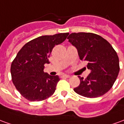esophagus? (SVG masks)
<instances>
[{
    "label": "esophagus",
    "mask_w": 124,
    "mask_h": 124,
    "mask_svg": "<svg viewBox=\"0 0 124 124\" xmlns=\"http://www.w3.org/2000/svg\"><path fill=\"white\" fill-rule=\"evenodd\" d=\"M70 75H68V74H64V75H62V77H63V78H70Z\"/></svg>",
    "instance_id": "34e87169"
}]
</instances>
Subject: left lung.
Returning a JSON list of instances; mask_svg holds the SVG:
<instances>
[{
    "instance_id": "obj_1",
    "label": "left lung",
    "mask_w": 124,
    "mask_h": 124,
    "mask_svg": "<svg viewBox=\"0 0 124 124\" xmlns=\"http://www.w3.org/2000/svg\"><path fill=\"white\" fill-rule=\"evenodd\" d=\"M67 39L77 48L82 61L88 62L91 73L86 78L78 77L80 85L74 88L77 94L95 98L108 92L119 72V58L108 41L92 33H73Z\"/></svg>"
}]
</instances>
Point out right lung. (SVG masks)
I'll use <instances>...</instances> for the list:
<instances>
[{"mask_svg": "<svg viewBox=\"0 0 124 124\" xmlns=\"http://www.w3.org/2000/svg\"><path fill=\"white\" fill-rule=\"evenodd\" d=\"M68 33L43 35L23 46L11 64L12 80L23 97L31 101H43L55 92L60 80L58 75L51 76L44 72V64L54 47L62 43Z\"/></svg>", "mask_w": 124, "mask_h": 124, "instance_id": "1", "label": "right lung"}]
</instances>
